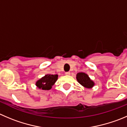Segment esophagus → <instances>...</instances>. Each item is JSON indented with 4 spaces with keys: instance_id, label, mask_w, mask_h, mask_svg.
I'll return each mask as SVG.
<instances>
[{
    "instance_id": "34e87169",
    "label": "esophagus",
    "mask_w": 127,
    "mask_h": 127,
    "mask_svg": "<svg viewBox=\"0 0 127 127\" xmlns=\"http://www.w3.org/2000/svg\"><path fill=\"white\" fill-rule=\"evenodd\" d=\"M65 75H70V72H65Z\"/></svg>"
}]
</instances>
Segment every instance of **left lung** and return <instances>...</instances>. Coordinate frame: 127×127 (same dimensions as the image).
<instances>
[{"mask_svg": "<svg viewBox=\"0 0 127 127\" xmlns=\"http://www.w3.org/2000/svg\"><path fill=\"white\" fill-rule=\"evenodd\" d=\"M76 78L78 82L86 89H92L95 85V82L90 79L87 73L79 72L76 75Z\"/></svg>", "mask_w": 127, "mask_h": 127, "instance_id": "1", "label": "left lung"}]
</instances>
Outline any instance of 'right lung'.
Segmentation results:
<instances>
[{
	"label": "right lung",
	"instance_id": "1",
	"mask_svg": "<svg viewBox=\"0 0 127 127\" xmlns=\"http://www.w3.org/2000/svg\"><path fill=\"white\" fill-rule=\"evenodd\" d=\"M59 75L57 74H47L38 79L35 82V85L38 89L43 90H49L57 80Z\"/></svg>",
	"mask_w": 127,
	"mask_h": 127
}]
</instances>
